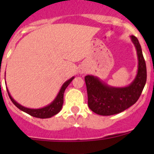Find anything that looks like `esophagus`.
<instances>
[{
    "instance_id": "esophagus-1",
    "label": "esophagus",
    "mask_w": 154,
    "mask_h": 154,
    "mask_svg": "<svg viewBox=\"0 0 154 154\" xmlns=\"http://www.w3.org/2000/svg\"><path fill=\"white\" fill-rule=\"evenodd\" d=\"M85 71H86V70H85L83 68H80V74H83V73H85Z\"/></svg>"
}]
</instances>
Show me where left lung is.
<instances>
[{
	"instance_id": "left-lung-1",
	"label": "left lung",
	"mask_w": 154,
	"mask_h": 154,
	"mask_svg": "<svg viewBox=\"0 0 154 154\" xmlns=\"http://www.w3.org/2000/svg\"><path fill=\"white\" fill-rule=\"evenodd\" d=\"M138 56V71L136 78L128 86L112 87L91 75L85 77L88 105L90 109L100 116L120 113L134 104L140 97L147 80V68L139 40L131 35Z\"/></svg>"
}]
</instances>
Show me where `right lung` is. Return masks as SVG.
<instances>
[{"label":"right lung","instance_id":"add662e5","mask_svg":"<svg viewBox=\"0 0 154 154\" xmlns=\"http://www.w3.org/2000/svg\"><path fill=\"white\" fill-rule=\"evenodd\" d=\"M74 77H71V79L67 80L66 82H65L64 84L63 85V86L60 88V91H59L58 94L56 97V98L54 99V101L51 103H50L48 106L43 107L41 109H29L27 108V107H24L21 106V104L17 103L15 100L12 97V96L10 95V92H9L8 89L7 88V92H8L9 97H10V100H12V103L18 107L19 109H21V111L27 113V114L30 115L31 116H33L35 118H39V119H48V118H51L52 116H55L57 113L60 112V111L61 110L62 107H63V95H64V92L66 88H67L68 85L70 84L71 81L73 80Z\"/></svg>","mask_w":154,"mask_h":154}]
</instances>
